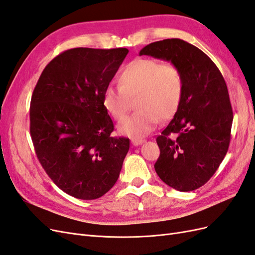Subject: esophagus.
Segmentation results:
<instances>
[{"label":"esophagus","instance_id":"1","mask_svg":"<svg viewBox=\"0 0 255 255\" xmlns=\"http://www.w3.org/2000/svg\"><path fill=\"white\" fill-rule=\"evenodd\" d=\"M143 142H144L143 139H132V143H133V145H135V146L140 145V144L143 143Z\"/></svg>","mask_w":255,"mask_h":255}]
</instances>
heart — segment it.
I'll return each instance as SVG.
<instances>
[{
    "mask_svg": "<svg viewBox=\"0 0 255 255\" xmlns=\"http://www.w3.org/2000/svg\"><path fill=\"white\" fill-rule=\"evenodd\" d=\"M119 86L109 85L102 96L105 111L115 120L126 117L129 99L137 96V112L118 126L119 133L141 138L151 133L159 121L170 119L181 104L184 79L180 68L153 58H138L125 67L118 78Z\"/></svg>",
    "mask_w": 255,
    "mask_h": 255,
    "instance_id": "b5f03b06",
    "label": "heart"
}]
</instances>
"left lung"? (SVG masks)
<instances>
[{"label":"left lung","mask_w":255,"mask_h":255,"mask_svg":"<svg viewBox=\"0 0 255 255\" xmlns=\"http://www.w3.org/2000/svg\"><path fill=\"white\" fill-rule=\"evenodd\" d=\"M139 55L171 61L183 74L182 101L156 138L160 154L154 168L170 187L195 190L211 179L229 149L233 111L226 81L204 52L177 38L152 42Z\"/></svg>","instance_id":"1"}]
</instances>
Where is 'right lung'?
<instances>
[{
	"label": "right lung",
	"mask_w": 255,
	"mask_h": 255,
	"mask_svg": "<svg viewBox=\"0 0 255 255\" xmlns=\"http://www.w3.org/2000/svg\"><path fill=\"white\" fill-rule=\"evenodd\" d=\"M128 50L75 48L44 68L29 107L36 155L51 180L82 200L105 195L117 182L129 139L111 137L104 89Z\"/></svg>",
	"instance_id": "obj_1"
}]
</instances>
